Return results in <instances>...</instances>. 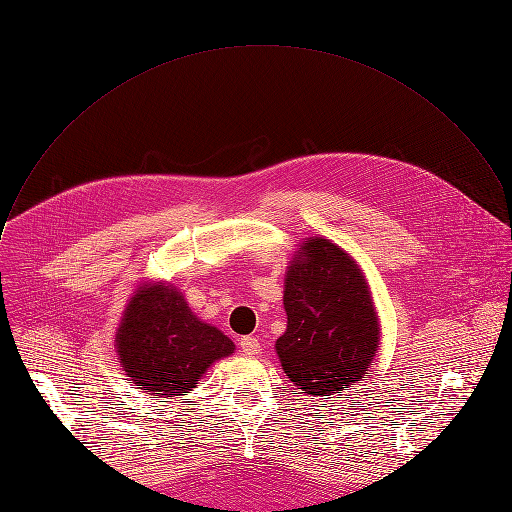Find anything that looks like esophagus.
I'll use <instances>...</instances> for the list:
<instances>
[{"label": "esophagus", "instance_id": "1", "mask_svg": "<svg viewBox=\"0 0 512 512\" xmlns=\"http://www.w3.org/2000/svg\"><path fill=\"white\" fill-rule=\"evenodd\" d=\"M238 346H241V350L247 354V356H257L261 352V346H259V339L257 337H241L238 339Z\"/></svg>", "mask_w": 512, "mask_h": 512}]
</instances>
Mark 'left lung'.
<instances>
[{
  "label": "left lung",
  "instance_id": "1",
  "mask_svg": "<svg viewBox=\"0 0 512 512\" xmlns=\"http://www.w3.org/2000/svg\"><path fill=\"white\" fill-rule=\"evenodd\" d=\"M288 327L276 342L286 377L323 397L364 379L379 350V317L358 263L335 243L302 241L284 288Z\"/></svg>",
  "mask_w": 512,
  "mask_h": 512
}]
</instances>
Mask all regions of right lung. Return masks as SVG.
Listing matches in <instances>:
<instances>
[{
	"label": "right lung",
	"mask_w": 512,
	"mask_h": 512,
	"mask_svg": "<svg viewBox=\"0 0 512 512\" xmlns=\"http://www.w3.org/2000/svg\"><path fill=\"white\" fill-rule=\"evenodd\" d=\"M127 377L150 395H185L206 370L234 352L220 329L199 321L183 294L166 284H146L129 298L115 335Z\"/></svg>",
	"instance_id": "1"
}]
</instances>
